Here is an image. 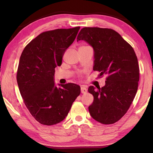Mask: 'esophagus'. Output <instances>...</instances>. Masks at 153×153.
Here are the masks:
<instances>
[{
	"label": "esophagus",
	"instance_id": "34e87169",
	"mask_svg": "<svg viewBox=\"0 0 153 153\" xmlns=\"http://www.w3.org/2000/svg\"><path fill=\"white\" fill-rule=\"evenodd\" d=\"M87 89L86 86L82 85V87H81V92H82V93H87Z\"/></svg>",
	"mask_w": 153,
	"mask_h": 153
}]
</instances>
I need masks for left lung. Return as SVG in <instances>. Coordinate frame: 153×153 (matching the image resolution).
I'll return each mask as SVG.
<instances>
[{
	"instance_id": "8db88e82",
	"label": "left lung",
	"mask_w": 153,
	"mask_h": 153,
	"mask_svg": "<svg viewBox=\"0 0 153 153\" xmlns=\"http://www.w3.org/2000/svg\"><path fill=\"white\" fill-rule=\"evenodd\" d=\"M94 51L93 70L107 76L105 85L90 86L94 97L89 106L91 116L103 124L116 122L128 111L138 87L139 68L134 48L111 29L83 27L77 37Z\"/></svg>"
}]
</instances>
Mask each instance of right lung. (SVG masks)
<instances>
[{"mask_svg": "<svg viewBox=\"0 0 153 153\" xmlns=\"http://www.w3.org/2000/svg\"><path fill=\"white\" fill-rule=\"evenodd\" d=\"M80 27L57 29L39 35L24 48L19 58L17 82L25 106L41 124L62 121L81 93L75 83L54 82V68L73 43Z\"/></svg>", "mask_w": 153, "mask_h": 153, "instance_id": "1", "label": "right lung"}]
</instances>
